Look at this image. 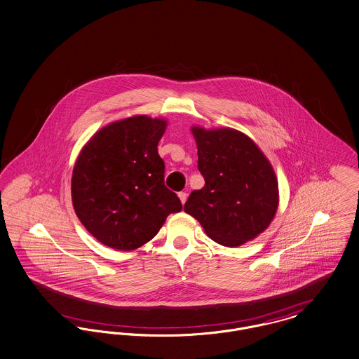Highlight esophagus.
I'll return each mask as SVG.
<instances>
[{
    "label": "esophagus",
    "instance_id": "obj_1",
    "mask_svg": "<svg viewBox=\"0 0 359 359\" xmlns=\"http://www.w3.org/2000/svg\"><path fill=\"white\" fill-rule=\"evenodd\" d=\"M178 197H180V200H181V203L185 204V201H187V198H188V194H187L185 191H180V193H178Z\"/></svg>",
    "mask_w": 359,
    "mask_h": 359
}]
</instances>
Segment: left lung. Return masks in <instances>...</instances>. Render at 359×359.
<instances>
[{"mask_svg":"<svg viewBox=\"0 0 359 359\" xmlns=\"http://www.w3.org/2000/svg\"><path fill=\"white\" fill-rule=\"evenodd\" d=\"M198 170L205 185L184 205L205 234L237 248L268 229L279 205V185L271 162L249 136L233 128H191Z\"/></svg>","mask_w":359,"mask_h":359,"instance_id":"8db88e82","label":"left lung"}]
</instances>
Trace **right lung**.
I'll list each match as a JSON object with an SVG mask.
<instances>
[{
  "instance_id": "right-lung-1",
  "label": "right lung",
  "mask_w": 359,
  "mask_h": 359,
  "mask_svg": "<svg viewBox=\"0 0 359 359\" xmlns=\"http://www.w3.org/2000/svg\"><path fill=\"white\" fill-rule=\"evenodd\" d=\"M166 128L165 118L132 116L100 128L81 148L71 182L73 210L100 243L135 250L182 210L165 187L158 154Z\"/></svg>"
}]
</instances>
